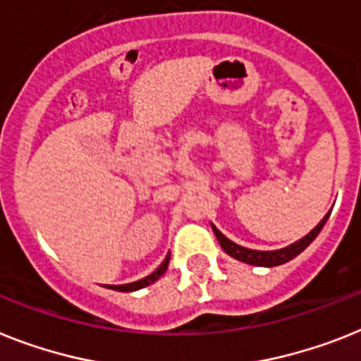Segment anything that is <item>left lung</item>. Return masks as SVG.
I'll return each instance as SVG.
<instances>
[{"mask_svg":"<svg viewBox=\"0 0 361 361\" xmlns=\"http://www.w3.org/2000/svg\"><path fill=\"white\" fill-rule=\"evenodd\" d=\"M329 216H330V211L325 214V216H323V220H321V222L317 224V226L314 227L310 233H308V235H305V237L301 238V240L293 242V244H290V246L283 247V250H275V251L247 250V247L238 246V244H235L233 240H229L226 235H222V233L218 231L213 224H211V227H213L214 235H216L218 242H220V246H222V250L226 251L227 255H231L233 259L242 260V262H246V264L274 268V266H281V264H284V262H288V260L295 259V257H298L301 251L307 250V247L312 244V240H314V238L319 235V231L323 229V226L326 224Z\"/></svg>","mask_w":361,"mask_h":361,"instance_id":"left-lung-1","label":"left lung"}]
</instances>
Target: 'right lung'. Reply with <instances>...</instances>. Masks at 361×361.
Wrapping results in <instances>:
<instances>
[{"label":"right lung","instance_id":"1","mask_svg":"<svg viewBox=\"0 0 361 361\" xmlns=\"http://www.w3.org/2000/svg\"><path fill=\"white\" fill-rule=\"evenodd\" d=\"M166 268H169V260L165 259V262H161V266H159V268H157L156 271H152V274L148 275V277L141 279V281H135V283H130V284H123V286H117V290H121V292H135V290L145 288V286H148V284L156 283L157 279H159L163 274H165ZM114 288H115V286H114Z\"/></svg>","mask_w":361,"mask_h":361}]
</instances>
